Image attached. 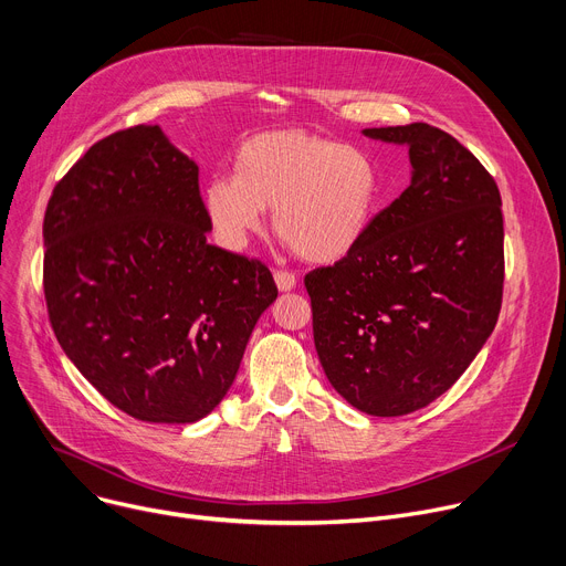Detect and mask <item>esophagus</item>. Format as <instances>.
Segmentation results:
<instances>
[{
    "label": "esophagus",
    "mask_w": 566,
    "mask_h": 566,
    "mask_svg": "<svg viewBox=\"0 0 566 566\" xmlns=\"http://www.w3.org/2000/svg\"><path fill=\"white\" fill-rule=\"evenodd\" d=\"M274 281H276V287H279L281 292H290V290L296 285L294 274L287 272V270H276V272H274Z\"/></svg>",
    "instance_id": "esophagus-1"
}]
</instances>
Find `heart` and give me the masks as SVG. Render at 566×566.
<instances>
[{
    "label": "heart",
    "mask_w": 566,
    "mask_h": 566,
    "mask_svg": "<svg viewBox=\"0 0 566 566\" xmlns=\"http://www.w3.org/2000/svg\"><path fill=\"white\" fill-rule=\"evenodd\" d=\"M374 156L306 132H270L247 140L233 177H214L203 206L220 240L242 249L260 233L265 208L274 231L311 263H337L367 235L378 203Z\"/></svg>",
    "instance_id": "1"
}]
</instances>
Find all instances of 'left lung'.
Instances as JSON below:
<instances>
[{"label":"left lung","mask_w":566,"mask_h":566,"mask_svg":"<svg viewBox=\"0 0 566 566\" xmlns=\"http://www.w3.org/2000/svg\"><path fill=\"white\" fill-rule=\"evenodd\" d=\"M408 145L412 181L363 242L303 283L326 378L374 417L426 408L492 335L503 298V212L492 174L438 126L365 128Z\"/></svg>","instance_id":"1"}]
</instances>
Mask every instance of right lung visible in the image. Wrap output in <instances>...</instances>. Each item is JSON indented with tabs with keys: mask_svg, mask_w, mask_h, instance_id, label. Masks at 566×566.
<instances>
[{
	"mask_svg": "<svg viewBox=\"0 0 566 566\" xmlns=\"http://www.w3.org/2000/svg\"><path fill=\"white\" fill-rule=\"evenodd\" d=\"M210 229L199 167L160 126L95 143L50 197L42 287L54 335L134 419L212 412L279 294L265 263L208 244Z\"/></svg>",
	"mask_w": 566,
	"mask_h": 566,
	"instance_id": "obj_1",
	"label": "right lung"
}]
</instances>
